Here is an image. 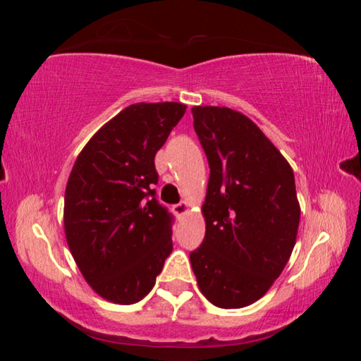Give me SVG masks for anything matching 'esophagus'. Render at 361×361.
<instances>
[{
    "label": "esophagus",
    "instance_id": "1",
    "mask_svg": "<svg viewBox=\"0 0 361 361\" xmlns=\"http://www.w3.org/2000/svg\"><path fill=\"white\" fill-rule=\"evenodd\" d=\"M188 212H189V205H188L186 202H180V204L173 205V213H175L176 216H183V215H186Z\"/></svg>",
    "mask_w": 361,
    "mask_h": 361
}]
</instances>
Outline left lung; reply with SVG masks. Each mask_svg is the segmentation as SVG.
I'll use <instances>...</instances> for the list:
<instances>
[{
  "label": "left lung",
  "instance_id": "8db88e82",
  "mask_svg": "<svg viewBox=\"0 0 361 361\" xmlns=\"http://www.w3.org/2000/svg\"><path fill=\"white\" fill-rule=\"evenodd\" d=\"M209 159L205 237L189 256L199 290L221 309L258 301L296 243L301 207L286 159L255 122L226 106H192Z\"/></svg>",
  "mask_w": 361,
  "mask_h": 361
}]
</instances>
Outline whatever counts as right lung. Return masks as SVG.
I'll return each mask as SVG.
<instances>
[{
	"label": "right lung",
	"instance_id": "1",
	"mask_svg": "<svg viewBox=\"0 0 361 361\" xmlns=\"http://www.w3.org/2000/svg\"><path fill=\"white\" fill-rule=\"evenodd\" d=\"M186 105L135 103L79 152L65 189V237L85 282L114 304L148 295L172 253V215L156 200V152Z\"/></svg>",
	"mask_w": 361,
	"mask_h": 361
}]
</instances>
